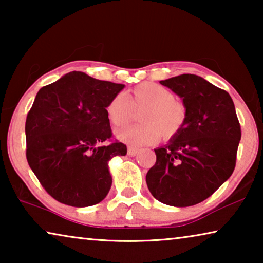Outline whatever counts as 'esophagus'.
<instances>
[{"instance_id": "1", "label": "esophagus", "mask_w": 263, "mask_h": 263, "mask_svg": "<svg viewBox=\"0 0 263 263\" xmlns=\"http://www.w3.org/2000/svg\"><path fill=\"white\" fill-rule=\"evenodd\" d=\"M139 152V149L138 148H135V147H128L127 148V154L130 155V157H135V155Z\"/></svg>"}]
</instances>
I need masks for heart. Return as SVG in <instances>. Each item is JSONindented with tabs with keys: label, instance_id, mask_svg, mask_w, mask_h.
<instances>
[{
	"label": "heart",
	"instance_id": "obj_1",
	"mask_svg": "<svg viewBox=\"0 0 263 263\" xmlns=\"http://www.w3.org/2000/svg\"><path fill=\"white\" fill-rule=\"evenodd\" d=\"M136 111H142V125H130L116 132V138L131 147L149 145L160 137L176 136L186 122V106L174 99V94L158 83L144 82L133 88L128 96L116 95L106 105V116L115 127L131 121Z\"/></svg>",
	"mask_w": 263,
	"mask_h": 263
}]
</instances>
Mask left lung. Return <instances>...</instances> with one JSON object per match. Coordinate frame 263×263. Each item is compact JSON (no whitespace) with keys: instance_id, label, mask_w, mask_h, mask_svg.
Instances as JSON below:
<instances>
[{"instance_id":"1","label":"left lung","mask_w":263,"mask_h":263,"mask_svg":"<svg viewBox=\"0 0 263 263\" xmlns=\"http://www.w3.org/2000/svg\"><path fill=\"white\" fill-rule=\"evenodd\" d=\"M182 99L186 122L168 144L154 149L157 162L146 175L159 202L184 208L203 202L232 175L241 130L228 91L198 75L160 81Z\"/></svg>"}]
</instances>
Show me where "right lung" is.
I'll return each instance as SVG.
<instances>
[{
  "label": "right lung",
  "mask_w": 263,
  "mask_h": 263,
  "mask_svg": "<svg viewBox=\"0 0 263 263\" xmlns=\"http://www.w3.org/2000/svg\"><path fill=\"white\" fill-rule=\"evenodd\" d=\"M124 84L70 72L43 87L25 122L26 159L45 190L75 208L103 201L112 184L109 161L127 149L110 139L106 105Z\"/></svg>",
  "instance_id": "obj_1"
}]
</instances>
